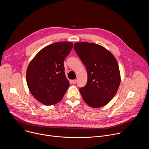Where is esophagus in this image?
I'll return each instance as SVG.
<instances>
[{
	"label": "esophagus",
	"mask_w": 149,
	"mask_h": 149,
	"mask_svg": "<svg viewBox=\"0 0 149 149\" xmlns=\"http://www.w3.org/2000/svg\"><path fill=\"white\" fill-rule=\"evenodd\" d=\"M71 83L73 84H75L77 83V80L76 79H73L71 81Z\"/></svg>",
	"instance_id": "1"
}]
</instances>
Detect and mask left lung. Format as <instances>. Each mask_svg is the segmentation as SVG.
Here are the masks:
<instances>
[{"label": "left lung", "mask_w": 149, "mask_h": 149, "mask_svg": "<svg viewBox=\"0 0 149 149\" xmlns=\"http://www.w3.org/2000/svg\"><path fill=\"white\" fill-rule=\"evenodd\" d=\"M74 48L88 74L86 86L79 88L84 101L93 108L107 105L116 95L121 81L116 58L105 48L94 43L77 42Z\"/></svg>", "instance_id": "1"}]
</instances>
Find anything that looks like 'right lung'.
I'll return each instance as SVG.
<instances>
[{
    "label": "right lung",
    "mask_w": 149,
    "mask_h": 149,
    "mask_svg": "<svg viewBox=\"0 0 149 149\" xmlns=\"http://www.w3.org/2000/svg\"><path fill=\"white\" fill-rule=\"evenodd\" d=\"M73 44L59 42L42 49L29 63L26 82L29 91L38 101L47 105L59 102L70 86L63 61Z\"/></svg>",
    "instance_id": "add662e5"
}]
</instances>
